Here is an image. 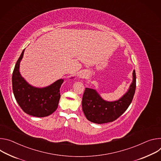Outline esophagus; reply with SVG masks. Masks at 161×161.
<instances>
[{
	"label": "esophagus",
	"instance_id": "1",
	"mask_svg": "<svg viewBox=\"0 0 161 161\" xmlns=\"http://www.w3.org/2000/svg\"><path fill=\"white\" fill-rule=\"evenodd\" d=\"M79 77H82V78H84V77H86V74L85 73V72H80V74H79Z\"/></svg>",
	"mask_w": 161,
	"mask_h": 161
}]
</instances>
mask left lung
Segmentation results:
<instances>
[{"label":"left lung","instance_id":"8db88e82","mask_svg":"<svg viewBox=\"0 0 161 161\" xmlns=\"http://www.w3.org/2000/svg\"><path fill=\"white\" fill-rule=\"evenodd\" d=\"M133 80L129 90L119 99L107 101L103 99L96 90L86 88L82 97V107L86 118L91 122L102 124L112 122L118 118L131 103L136 87L135 70Z\"/></svg>","mask_w":161,"mask_h":161}]
</instances>
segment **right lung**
<instances>
[{
	"label": "right lung",
	"instance_id": "1",
	"mask_svg": "<svg viewBox=\"0 0 161 161\" xmlns=\"http://www.w3.org/2000/svg\"><path fill=\"white\" fill-rule=\"evenodd\" d=\"M24 50L18 59L13 72L12 85L14 98L26 114L35 117L49 116L58 108L61 97L60 87L64 79H59L44 87H36L29 84L20 72V64Z\"/></svg>",
	"mask_w": 161,
	"mask_h": 161
}]
</instances>
